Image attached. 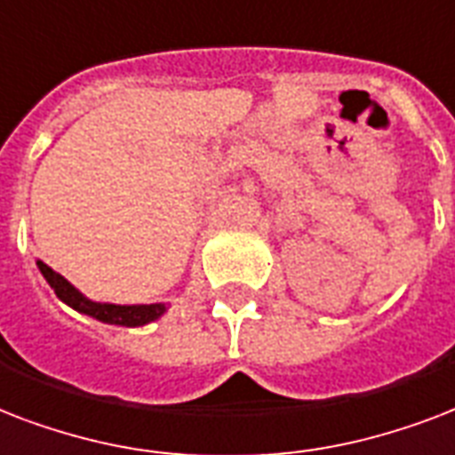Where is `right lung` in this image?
<instances>
[{
	"label": "right lung",
	"instance_id": "add662e5",
	"mask_svg": "<svg viewBox=\"0 0 455 455\" xmlns=\"http://www.w3.org/2000/svg\"><path fill=\"white\" fill-rule=\"evenodd\" d=\"M37 267L49 283V287L54 290V294L61 299L63 304L70 306L73 311L84 313L90 318L107 323V325H123V327H142L147 323H154L165 313V304H132V306H121V304H101V301H92L87 299L83 291H77L73 284L63 275H59L56 270L37 260Z\"/></svg>",
	"mask_w": 455,
	"mask_h": 455
}]
</instances>
